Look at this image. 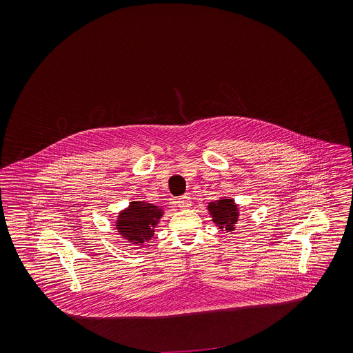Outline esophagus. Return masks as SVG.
Returning <instances> with one entry per match:
<instances>
[{
  "instance_id": "1",
  "label": "esophagus",
  "mask_w": 353,
  "mask_h": 353,
  "mask_svg": "<svg viewBox=\"0 0 353 353\" xmlns=\"http://www.w3.org/2000/svg\"><path fill=\"white\" fill-rule=\"evenodd\" d=\"M176 205L181 208V209H189L192 206V200L189 196H181L176 199Z\"/></svg>"
}]
</instances>
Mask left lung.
<instances>
[{"instance_id": "8db88e82", "label": "left lung", "mask_w": 353, "mask_h": 353, "mask_svg": "<svg viewBox=\"0 0 353 353\" xmlns=\"http://www.w3.org/2000/svg\"><path fill=\"white\" fill-rule=\"evenodd\" d=\"M209 212L212 213L213 221L227 232H231L238 221V208L234 205L232 200L221 199L217 202H210L208 206Z\"/></svg>"}]
</instances>
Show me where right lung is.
<instances>
[{
	"label": "right lung",
	"instance_id": "obj_1",
	"mask_svg": "<svg viewBox=\"0 0 353 353\" xmlns=\"http://www.w3.org/2000/svg\"><path fill=\"white\" fill-rule=\"evenodd\" d=\"M161 210L152 203L132 202L126 210L119 214L115 224L121 235L134 243H144L153 235V227L157 224Z\"/></svg>",
	"mask_w": 353,
	"mask_h": 353
}]
</instances>
